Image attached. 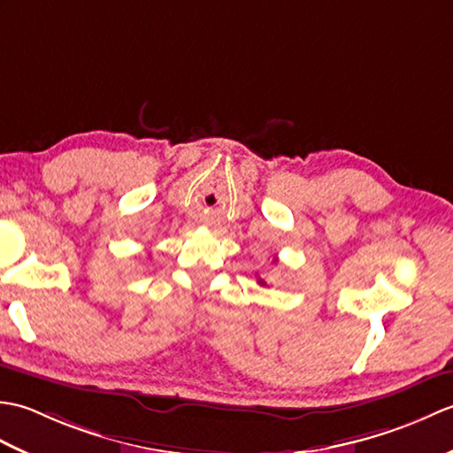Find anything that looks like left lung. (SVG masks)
I'll return each mask as SVG.
<instances>
[{"label": "left lung", "instance_id": "left-lung-1", "mask_svg": "<svg viewBox=\"0 0 453 453\" xmlns=\"http://www.w3.org/2000/svg\"><path fill=\"white\" fill-rule=\"evenodd\" d=\"M258 284H261V286H266V282H265V280H258Z\"/></svg>", "mask_w": 453, "mask_h": 453}]
</instances>
